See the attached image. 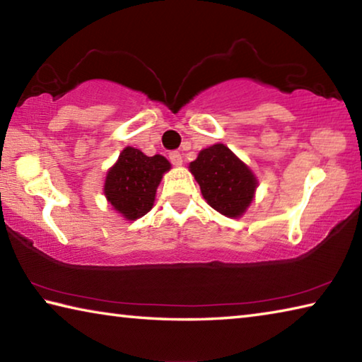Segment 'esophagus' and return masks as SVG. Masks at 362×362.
<instances>
[{
    "mask_svg": "<svg viewBox=\"0 0 362 362\" xmlns=\"http://www.w3.org/2000/svg\"><path fill=\"white\" fill-rule=\"evenodd\" d=\"M169 159H170V163L174 164V166H182V163H183L182 155H180L179 151H170L169 153Z\"/></svg>",
    "mask_w": 362,
    "mask_h": 362,
    "instance_id": "esophagus-1",
    "label": "esophagus"
}]
</instances>
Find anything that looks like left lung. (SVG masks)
I'll list each match as a JSON object with an SVG mask.
<instances>
[{
  "instance_id": "obj_1",
  "label": "left lung",
  "mask_w": 362,
  "mask_h": 362,
  "mask_svg": "<svg viewBox=\"0 0 362 362\" xmlns=\"http://www.w3.org/2000/svg\"><path fill=\"white\" fill-rule=\"evenodd\" d=\"M189 173L199 183L204 199L225 217H241L259 185L255 175L228 146L216 144L199 151L189 163Z\"/></svg>"
}]
</instances>
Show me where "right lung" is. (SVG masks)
<instances>
[{"label":"right lung","instance_id":"right-lung-1","mask_svg":"<svg viewBox=\"0 0 362 362\" xmlns=\"http://www.w3.org/2000/svg\"><path fill=\"white\" fill-rule=\"evenodd\" d=\"M170 163L161 155L146 156L142 151L126 146L118 161L110 168L103 193L108 203L127 220H136L150 212L155 203L156 188Z\"/></svg>","mask_w":362,"mask_h":362}]
</instances>
